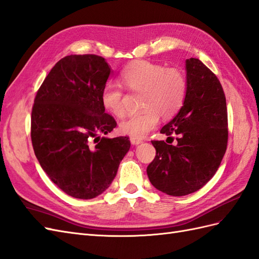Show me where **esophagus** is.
Listing matches in <instances>:
<instances>
[{"label":"esophagus","mask_w":259,"mask_h":259,"mask_svg":"<svg viewBox=\"0 0 259 259\" xmlns=\"http://www.w3.org/2000/svg\"><path fill=\"white\" fill-rule=\"evenodd\" d=\"M130 142H131V144H134V145H138V144L142 143L143 141L141 140V139H138V138H135V137H131V138H130Z\"/></svg>","instance_id":"obj_1"}]
</instances>
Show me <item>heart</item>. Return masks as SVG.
Instances as JSON below:
<instances>
[{
	"label": "heart",
	"instance_id": "b5f03b06",
	"mask_svg": "<svg viewBox=\"0 0 259 259\" xmlns=\"http://www.w3.org/2000/svg\"><path fill=\"white\" fill-rule=\"evenodd\" d=\"M122 84L130 92H143L142 111L130 115L120 123L122 134L143 138L163 118L175 116L183 107L187 94V79L175 68L150 61H136L121 72ZM124 91L116 83H106L101 93L103 107L115 117L125 114Z\"/></svg>",
	"mask_w": 259,
	"mask_h": 259
}]
</instances>
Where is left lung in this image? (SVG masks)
Instances as JSON below:
<instances>
[{
  "instance_id": "left-lung-1",
  "label": "left lung",
  "mask_w": 259,
  "mask_h": 259,
  "mask_svg": "<svg viewBox=\"0 0 259 259\" xmlns=\"http://www.w3.org/2000/svg\"><path fill=\"white\" fill-rule=\"evenodd\" d=\"M187 94L181 110L161 134L177 143L151 141L156 155L147 168L153 186L169 196H186L207 184L228 145L227 101L219 78L199 59L186 60ZM171 141H174V139Z\"/></svg>"
}]
</instances>
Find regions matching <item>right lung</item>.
<instances>
[{
  "mask_svg": "<svg viewBox=\"0 0 259 259\" xmlns=\"http://www.w3.org/2000/svg\"><path fill=\"white\" fill-rule=\"evenodd\" d=\"M109 74L103 57L66 56L45 78L32 106L30 137L37 160L59 188L77 199L104 193L130 149L128 137L98 136L117 125L101 102Z\"/></svg>",
  "mask_w": 259,
  "mask_h": 259,
  "instance_id": "right-lung-1",
  "label": "right lung"
}]
</instances>
